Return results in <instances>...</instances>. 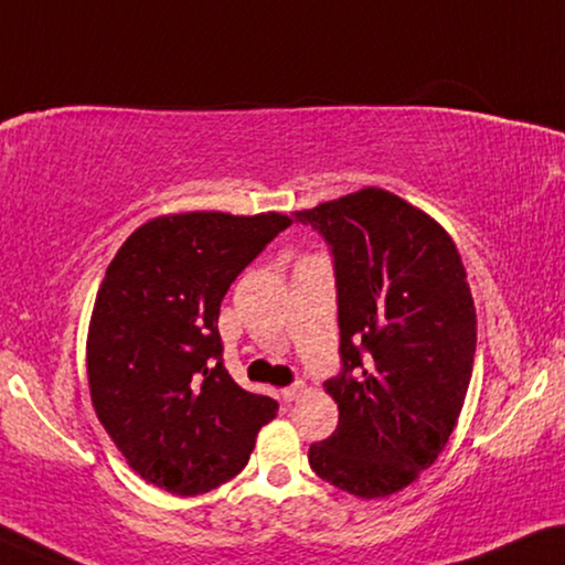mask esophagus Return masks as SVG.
Masks as SVG:
<instances>
[{"label":"esophagus","instance_id":"obj_1","mask_svg":"<svg viewBox=\"0 0 565 565\" xmlns=\"http://www.w3.org/2000/svg\"><path fill=\"white\" fill-rule=\"evenodd\" d=\"M306 394V384H302V381H295L292 386H288V388H282V398L285 402H298V398Z\"/></svg>","mask_w":565,"mask_h":565}]
</instances>
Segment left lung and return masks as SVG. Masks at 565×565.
Returning <instances> with one entry per match:
<instances>
[{"label":"left lung","instance_id":"left-lung-1","mask_svg":"<svg viewBox=\"0 0 565 565\" xmlns=\"http://www.w3.org/2000/svg\"><path fill=\"white\" fill-rule=\"evenodd\" d=\"M331 245L343 371L326 381L338 427L308 449L320 480L373 500L434 465L470 386L477 316L452 237L366 186L295 212Z\"/></svg>","mask_w":565,"mask_h":565}]
</instances>
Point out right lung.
Instances as JSON below:
<instances>
[{
  "instance_id": "1",
  "label": "right lung",
  "mask_w": 565,
  "mask_h": 565,
  "mask_svg": "<svg viewBox=\"0 0 565 565\" xmlns=\"http://www.w3.org/2000/svg\"><path fill=\"white\" fill-rule=\"evenodd\" d=\"M290 216L163 214L110 259L88 328L93 409L128 467L181 498L245 470L277 402L222 363V298Z\"/></svg>"
}]
</instances>
